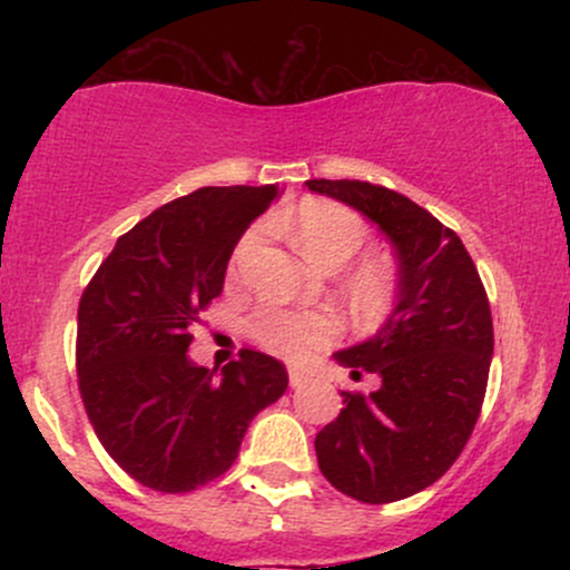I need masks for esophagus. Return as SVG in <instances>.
Wrapping results in <instances>:
<instances>
[{
  "label": "esophagus",
  "instance_id": "esophagus-1",
  "mask_svg": "<svg viewBox=\"0 0 570 570\" xmlns=\"http://www.w3.org/2000/svg\"><path fill=\"white\" fill-rule=\"evenodd\" d=\"M307 377H311V372L305 367H297V364H292L289 367V385L292 389H299V385L307 383Z\"/></svg>",
  "mask_w": 570,
  "mask_h": 570
}]
</instances>
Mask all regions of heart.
I'll list each match as a JSON object with an SVG mask.
<instances>
[{"label": "heart", "mask_w": 570, "mask_h": 570, "mask_svg": "<svg viewBox=\"0 0 570 570\" xmlns=\"http://www.w3.org/2000/svg\"><path fill=\"white\" fill-rule=\"evenodd\" d=\"M289 230L294 244L311 263L340 267L367 240V225L351 208L330 200H305L292 214ZM259 244V230L246 233L233 254V271L246 263ZM351 289L364 307H381L391 294V273L381 259H367L356 267ZM252 332L257 343L276 356L303 358L311 351L324 348L340 335V318L332 311H286L265 307L254 316Z\"/></svg>", "instance_id": "obj_1"}]
</instances>
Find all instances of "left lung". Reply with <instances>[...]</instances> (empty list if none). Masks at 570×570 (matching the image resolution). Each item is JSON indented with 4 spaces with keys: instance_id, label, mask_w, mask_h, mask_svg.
Here are the masks:
<instances>
[{
    "instance_id": "obj_1",
    "label": "left lung",
    "mask_w": 570,
    "mask_h": 570,
    "mask_svg": "<svg viewBox=\"0 0 570 570\" xmlns=\"http://www.w3.org/2000/svg\"><path fill=\"white\" fill-rule=\"evenodd\" d=\"M377 225L396 254V303L375 335L332 353L351 375L375 372L370 396L343 391L316 434L318 469L340 493L389 503L434 485L461 455L485 399L493 318L485 286L453 230L394 189L311 179Z\"/></svg>"
}]
</instances>
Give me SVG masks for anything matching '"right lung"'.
<instances>
[{
    "label": "right lung",
    "mask_w": 570,
    "mask_h": 570,
    "mask_svg": "<svg viewBox=\"0 0 570 570\" xmlns=\"http://www.w3.org/2000/svg\"><path fill=\"white\" fill-rule=\"evenodd\" d=\"M284 189L200 187L117 238L77 311L80 394L104 450L141 485L187 493L225 474L248 423L284 396L278 358H189V326L219 297L240 235Z\"/></svg>",
    "instance_id": "obj_1"
}]
</instances>
